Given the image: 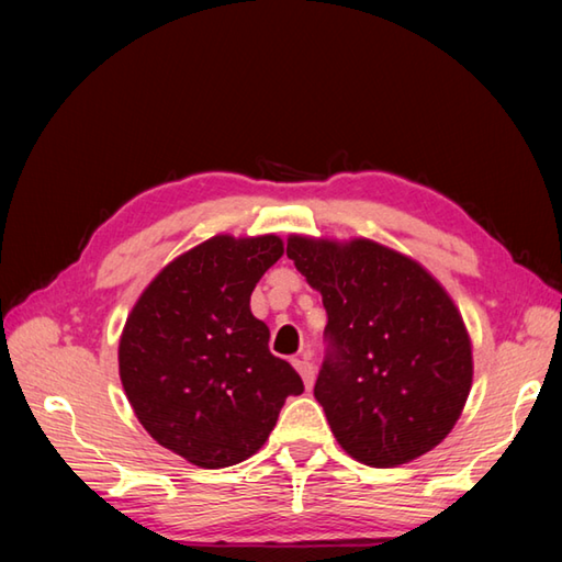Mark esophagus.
Segmentation results:
<instances>
[{"label":"esophagus","instance_id":"1","mask_svg":"<svg viewBox=\"0 0 562 562\" xmlns=\"http://www.w3.org/2000/svg\"><path fill=\"white\" fill-rule=\"evenodd\" d=\"M294 369H296L299 373H302L306 390H311V387H313V381H316V367H313V361H311V351H308V349L304 351L302 357L294 359Z\"/></svg>","mask_w":562,"mask_h":562}]
</instances>
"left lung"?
Segmentation results:
<instances>
[{"label":"left lung","instance_id":"left-lung-1","mask_svg":"<svg viewBox=\"0 0 562 562\" xmlns=\"http://www.w3.org/2000/svg\"><path fill=\"white\" fill-rule=\"evenodd\" d=\"M286 256L328 313L313 395L337 442L371 467L436 448L472 387V345L446 290L412 258L369 239L292 237Z\"/></svg>","mask_w":562,"mask_h":562}]
</instances>
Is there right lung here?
<instances>
[{"mask_svg": "<svg viewBox=\"0 0 562 562\" xmlns=\"http://www.w3.org/2000/svg\"><path fill=\"white\" fill-rule=\"evenodd\" d=\"M278 237L222 234L172 260L140 294L120 340V375L143 428L195 467H232L263 446L299 373L270 355L251 292L282 256Z\"/></svg>", "mask_w": 562, "mask_h": 562, "instance_id": "obj_1", "label": "right lung"}]
</instances>
